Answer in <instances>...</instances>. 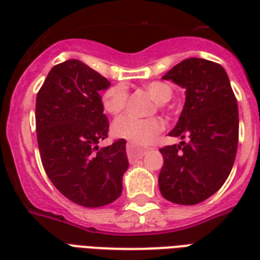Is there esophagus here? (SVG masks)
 Segmentation results:
<instances>
[{
	"label": "esophagus",
	"instance_id": "obj_1",
	"mask_svg": "<svg viewBox=\"0 0 260 260\" xmlns=\"http://www.w3.org/2000/svg\"><path fill=\"white\" fill-rule=\"evenodd\" d=\"M146 153V149H141V147H136L134 145L128 143L126 145V154L129 160H135V158H142Z\"/></svg>",
	"mask_w": 260,
	"mask_h": 260
}]
</instances>
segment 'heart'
<instances>
[{"label":"heart","mask_w":260,"mask_h":260,"mask_svg":"<svg viewBox=\"0 0 260 260\" xmlns=\"http://www.w3.org/2000/svg\"><path fill=\"white\" fill-rule=\"evenodd\" d=\"M146 90L158 103L169 102L173 97L171 86L164 82H150L146 85ZM128 102V89L122 83L110 86L102 94V104L104 110L111 115H117L124 111ZM163 129L161 119L156 117L150 118H136L132 115H122L113 122L111 132L115 138L135 143L147 145L154 141V138Z\"/></svg>","instance_id":"obj_1"}]
</instances>
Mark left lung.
<instances>
[{"mask_svg":"<svg viewBox=\"0 0 260 260\" xmlns=\"http://www.w3.org/2000/svg\"><path fill=\"white\" fill-rule=\"evenodd\" d=\"M163 79L185 89V104L170 136L188 142L160 149L163 167L158 186L167 201L196 205L229 178L238 146V106L227 72L220 64L188 58Z\"/></svg>","mask_w":260,"mask_h":260,"instance_id":"8db88e82","label":"left lung"}]
</instances>
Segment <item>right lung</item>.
Masks as SVG:
<instances>
[{"instance_id": "right-lung-1", "label": "right lung", "mask_w": 260, "mask_h": 260, "mask_svg": "<svg viewBox=\"0 0 260 260\" xmlns=\"http://www.w3.org/2000/svg\"><path fill=\"white\" fill-rule=\"evenodd\" d=\"M110 85L82 61L68 59L51 68L37 93L43 167L54 186L80 206H106L118 199L129 166L125 139L99 147L108 132L100 91Z\"/></svg>"}]
</instances>
